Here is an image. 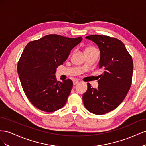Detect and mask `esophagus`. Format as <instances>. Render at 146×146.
Returning <instances> with one entry per match:
<instances>
[{"mask_svg":"<svg viewBox=\"0 0 146 146\" xmlns=\"http://www.w3.org/2000/svg\"><path fill=\"white\" fill-rule=\"evenodd\" d=\"M78 80H77V79H74V80H73V84H74V85H77V84L78 83Z\"/></svg>","mask_w":146,"mask_h":146,"instance_id":"1","label":"esophagus"}]
</instances>
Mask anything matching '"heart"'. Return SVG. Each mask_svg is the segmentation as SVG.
I'll list each match as a JSON object with an SVG mask.
<instances>
[{"instance_id":"heart-1","label":"heart","mask_w":146,"mask_h":146,"mask_svg":"<svg viewBox=\"0 0 146 146\" xmlns=\"http://www.w3.org/2000/svg\"><path fill=\"white\" fill-rule=\"evenodd\" d=\"M92 48H93L92 47H87L85 48V50H90V49H92Z\"/></svg>"}]
</instances>
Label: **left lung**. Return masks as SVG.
Returning a JSON list of instances; mask_svg holds the SVG:
<instances>
[{
    "mask_svg": "<svg viewBox=\"0 0 146 146\" xmlns=\"http://www.w3.org/2000/svg\"><path fill=\"white\" fill-rule=\"evenodd\" d=\"M98 45L100 54L99 68L104 70L97 88L88 83L83 94L86 109L95 114H106L116 109L125 99L131 85L133 63L123 43L105 35L85 38Z\"/></svg>",
    "mask_w": 146,
    "mask_h": 146,
    "instance_id": "1",
    "label": "left lung"
}]
</instances>
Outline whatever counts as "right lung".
<instances>
[{"label": "right lung", "mask_w": 146, "mask_h": 146, "mask_svg": "<svg viewBox=\"0 0 146 146\" xmlns=\"http://www.w3.org/2000/svg\"><path fill=\"white\" fill-rule=\"evenodd\" d=\"M83 38L51 34L30 41L17 64V72L26 96L33 106L51 113L64 107L71 91V80L56 81L55 72Z\"/></svg>", "instance_id": "obj_1"}]
</instances>
